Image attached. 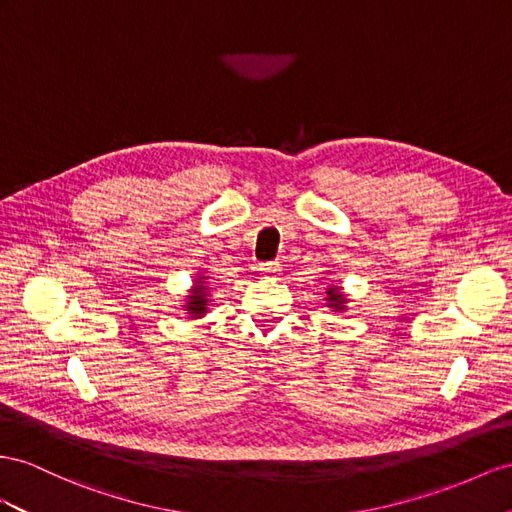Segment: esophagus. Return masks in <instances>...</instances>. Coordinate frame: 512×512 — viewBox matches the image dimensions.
<instances>
[{
	"label": "esophagus",
	"instance_id": "esophagus-1",
	"mask_svg": "<svg viewBox=\"0 0 512 512\" xmlns=\"http://www.w3.org/2000/svg\"><path fill=\"white\" fill-rule=\"evenodd\" d=\"M259 274H261V277H268V279L279 277V274H281V264H279V261H268V264H261L259 266Z\"/></svg>",
	"mask_w": 512,
	"mask_h": 512
}]
</instances>
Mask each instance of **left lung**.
<instances>
[{"mask_svg": "<svg viewBox=\"0 0 512 512\" xmlns=\"http://www.w3.org/2000/svg\"><path fill=\"white\" fill-rule=\"evenodd\" d=\"M324 300H326V307H329L331 311H335V313H344L346 309H348V296L344 294V290H342V285H335V283H331V285H326V292H324Z\"/></svg>", "mask_w": 512, "mask_h": 512, "instance_id": "left-lung-1", "label": "left lung"}]
</instances>
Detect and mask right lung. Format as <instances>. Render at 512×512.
<instances>
[{"mask_svg": "<svg viewBox=\"0 0 512 512\" xmlns=\"http://www.w3.org/2000/svg\"><path fill=\"white\" fill-rule=\"evenodd\" d=\"M212 290H209V277L205 272H199L192 279V287L188 290V296L183 298L181 311L188 313L190 320H199L209 313V305H212Z\"/></svg>", "mask_w": 512, "mask_h": 512, "instance_id": "add662e5", "label": "right lung"}]
</instances>
